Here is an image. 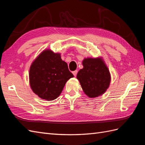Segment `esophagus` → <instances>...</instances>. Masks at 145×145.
Returning a JSON list of instances; mask_svg holds the SVG:
<instances>
[{"label": "esophagus", "mask_w": 145, "mask_h": 145, "mask_svg": "<svg viewBox=\"0 0 145 145\" xmlns=\"http://www.w3.org/2000/svg\"><path fill=\"white\" fill-rule=\"evenodd\" d=\"M77 70H76V71H72V74H74V76H77Z\"/></svg>", "instance_id": "1"}]
</instances>
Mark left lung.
I'll return each instance as SVG.
<instances>
[{"instance_id": "8db88e82", "label": "left lung", "mask_w": 145, "mask_h": 145, "mask_svg": "<svg viewBox=\"0 0 145 145\" xmlns=\"http://www.w3.org/2000/svg\"><path fill=\"white\" fill-rule=\"evenodd\" d=\"M83 68L77 74L82 89L90 98L102 95L111 82L109 69L100 58H87L83 60Z\"/></svg>"}]
</instances>
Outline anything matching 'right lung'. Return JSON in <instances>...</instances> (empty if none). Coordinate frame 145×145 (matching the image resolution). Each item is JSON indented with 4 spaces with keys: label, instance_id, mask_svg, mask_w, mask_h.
<instances>
[{
    "label": "right lung",
    "instance_id": "1",
    "mask_svg": "<svg viewBox=\"0 0 145 145\" xmlns=\"http://www.w3.org/2000/svg\"><path fill=\"white\" fill-rule=\"evenodd\" d=\"M29 84L39 97L53 100L62 93L65 83L74 77L60 54L50 50L43 51L34 60L29 69Z\"/></svg>",
    "mask_w": 145,
    "mask_h": 145
}]
</instances>
